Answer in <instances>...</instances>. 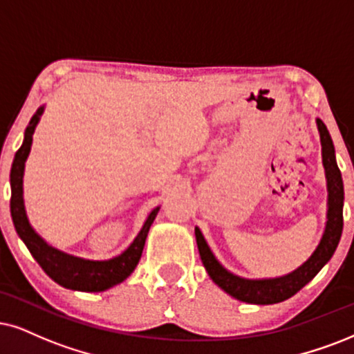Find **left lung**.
<instances>
[{"mask_svg":"<svg viewBox=\"0 0 354 354\" xmlns=\"http://www.w3.org/2000/svg\"><path fill=\"white\" fill-rule=\"evenodd\" d=\"M315 122L320 133L322 163H324L325 168L326 192H328V198H326V222L319 245L301 266L288 272V274L277 277L248 279V277L236 276L221 265V261L216 258V254L212 253L207 241H205L199 227L194 229L201 259H203V265L210 279L222 290H225L229 296L235 297L236 301L257 304V306H268V304H277L292 297L304 286L314 279L317 272L330 261V258L333 257L335 250L338 247L343 232V180L342 173L338 169L337 158H335L333 140L328 131H326V125L320 119H317Z\"/></svg>","mask_w":354,"mask_h":354,"instance_id":"left-lung-1","label":"left lung"}]
</instances>
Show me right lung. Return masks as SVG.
<instances>
[{
  "label": "right lung",
  "instance_id": "add662e5",
  "mask_svg": "<svg viewBox=\"0 0 354 354\" xmlns=\"http://www.w3.org/2000/svg\"><path fill=\"white\" fill-rule=\"evenodd\" d=\"M46 106H40L30 119L24 132L21 149L16 151L12 160L10 183H11V217L15 229L19 239L24 241L29 248L35 261L42 266V270L55 281L57 284L64 286L66 289L82 290V292H102V290L114 288L127 279L132 274L136 266L140 261L142 252H144L147 235L153 223L160 205L155 207L145 218L144 225L138 232L136 239L122 253L109 259H86L68 254L48 245L40 236L34 227L30 225L28 212L24 205V168L26 160L30 153L32 147V136L37 127L40 115L44 114Z\"/></svg>",
  "mask_w": 354,
  "mask_h": 354
}]
</instances>
